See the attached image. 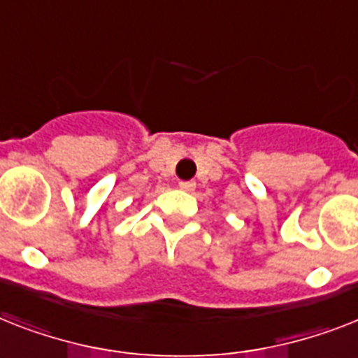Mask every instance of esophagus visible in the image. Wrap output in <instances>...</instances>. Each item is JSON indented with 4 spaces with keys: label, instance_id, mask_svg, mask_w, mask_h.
I'll list each match as a JSON object with an SVG mask.
<instances>
[{
    "label": "esophagus",
    "instance_id": "esophagus-1",
    "mask_svg": "<svg viewBox=\"0 0 358 358\" xmlns=\"http://www.w3.org/2000/svg\"><path fill=\"white\" fill-rule=\"evenodd\" d=\"M180 189L182 191H194V187H196V184H194L193 180H187V182H180Z\"/></svg>",
    "mask_w": 358,
    "mask_h": 358
}]
</instances>
